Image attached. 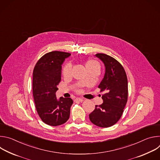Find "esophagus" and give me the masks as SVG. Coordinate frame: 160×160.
Listing matches in <instances>:
<instances>
[{"label": "esophagus", "mask_w": 160, "mask_h": 160, "mask_svg": "<svg viewBox=\"0 0 160 160\" xmlns=\"http://www.w3.org/2000/svg\"><path fill=\"white\" fill-rule=\"evenodd\" d=\"M84 101L83 99L82 98H77L76 99H75V101H79V102H83Z\"/></svg>", "instance_id": "1"}]
</instances>
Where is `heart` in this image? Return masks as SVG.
Wrapping results in <instances>:
<instances>
[{"label":"heart","mask_w":160,"mask_h":160,"mask_svg":"<svg viewBox=\"0 0 160 160\" xmlns=\"http://www.w3.org/2000/svg\"><path fill=\"white\" fill-rule=\"evenodd\" d=\"M85 66L87 70H95L98 72H100V64L95 60H89L86 62ZM72 64L68 63L65 65L62 70V75L64 77L70 76L72 72Z\"/></svg>","instance_id":"b5f03b06"}]
</instances>
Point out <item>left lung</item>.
Wrapping results in <instances>:
<instances>
[{"instance_id": "obj_1", "label": "left lung", "mask_w": 160, "mask_h": 160, "mask_svg": "<svg viewBox=\"0 0 160 160\" xmlns=\"http://www.w3.org/2000/svg\"><path fill=\"white\" fill-rule=\"evenodd\" d=\"M96 56L105 66V74L98 86L103 103L96 105L89 115L90 122L94 125L106 128L115 125L121 118L128 99L127 77L122 65L115 58L98 53Z\"/></svg>"}]
</instances>
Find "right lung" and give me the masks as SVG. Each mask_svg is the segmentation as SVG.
<instances>
[{
  "instance_id": "obj_1",
  "label": "right lung",
  "mask_w": 160,
  "mask_h": 160,
  "mask_svg": "<svg viewBox=\"0 0 160 160\" xmlns=\"http://www.w3.org/2000/svg\"><path fill=\"white\" fill-rule=\"evenodd\" d=\"M71 54L52 51L43 55L33 72V95L35 108L41 120L51 126H58L70 118L73 102L70 98L57 99L56 92L61 79L62 64Z\"/></svg>"
}]
</instances>
